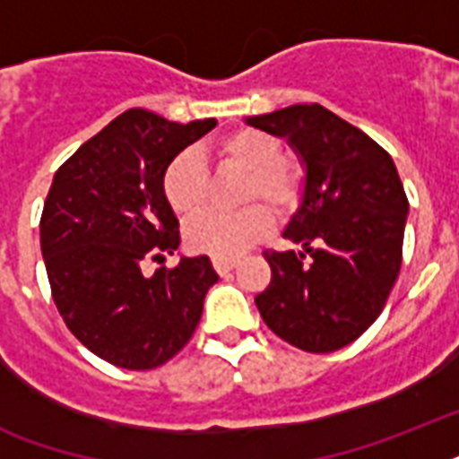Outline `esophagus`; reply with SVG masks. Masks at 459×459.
<instances>
[{
    "label": "esophagus",
    "mask_w": 459,
    "mask_h": 459,
    "mask_svg": "<svg viewBox=\"0 0 459 459\" xmlns=\"http://www.w3.org/2000/svg\"><path fill=\"white\" fill-rule=\"evenodd\" d=\"M212 264L219 273H229L238 264V257H212Z\"/></svg>",
    "instance_id": "1"
}]
</instances>
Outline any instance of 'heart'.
<instances>
[{
	"instance_id": "b5f03b06",
	"label": "heart",
	"mask_w": 459,
	"mask_h": 459,
	"mask_svg": "<svg viewBox=\"0 0 459 459\" xmlns=\"http://www.w3.org/2000/svg\"><path fill=\"white\" fill-rule=\"evenodd\" d=\"M221 166L247 171L240 200L250 207L238 212H207L186 226V240L195 252L212 257H236L238 252L269 233L272 214H288L298 207L305 190V166L295 154L283 152V143L273 133L259 128H238L212 145ZM161 190L169 207L178 216H195L207 207L212 176L195 152H180L166 164Z\"/></svg>"
}]
</instances>
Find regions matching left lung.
<instances>
[{"label": "left lung", "instance_id": "left-lung-1", "mask_svg": "<svg viewBox=\"0 0 459 459\" xmlns=\"http://www.w3.org/2000/svg\"><path fill=\"white\" fill-rule=\"evenodd\" d=\"M295 147L305 195L283 238L302 252L264 250L272 283L255 298L273 333L305 352L357 341L384 312L403 264L407 195L391 154L321 104L247 117Z\"/></svg>", "mask_w": 459, "mask_h": 459}]
</instances>
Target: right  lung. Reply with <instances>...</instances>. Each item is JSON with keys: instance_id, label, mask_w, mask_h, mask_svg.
I'll return each mask as SVG.
<instances>
[{"instance_id": "add662e5", "label": "right lung", "mask_w": 459, "mask_h": 459, "mask_svg": "<svg viewBox=\"0 0 459 459\" xmlns=\"http://www.w3.org/2000/svg\"><path fill=\"white\" fill-rule=\"evenodd\" d=\"M216 126L176 124L128 109L82 143L54 173L39 219V247L61 319L109 364L145 371L183 350L214 286L209 257L159 266L180 243L161 190L166 164Z\"/></svg>"}]
</instances>
